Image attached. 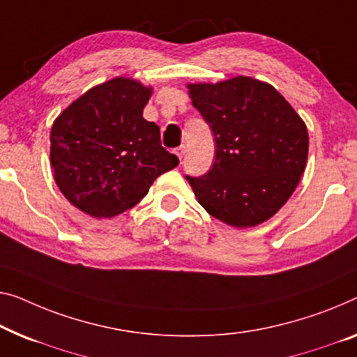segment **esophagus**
Here are the masks:
<instances>
[{"label":"esophagus","mask_w":357,"mask_h":357,"mask_svg":"<svg viewBox=\"0 0 357 357\" xmlns=\"http://www.w3.org/2000/svg\"><path fill=\"white\" fill-rule=\"evenodd\" d=\"M174 153H176L179 160H183V157L185 155V146H179V147H176V151H174Z\"/></svg>","instance_id":"1"}]
</instances>
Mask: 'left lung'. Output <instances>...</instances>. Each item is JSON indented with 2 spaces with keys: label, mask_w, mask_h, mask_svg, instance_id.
<instances>
[{
  "label": "left lung",
  "mask_w": 357,
  "mask_h": 357,
  "mask_svg": "<svg viewBox=\"0 0 357 357\" xmlns=\"http://www.w3.org/2000/svg\"><path fill=\"white\" fill-rule=\"evenodd\" d=\"M188 88L216 144L208 172L185 176L199 204L234 227L269 220L305 172V121L271 84L250 77Z\"/></svg>",
  "instance_id": "left-lung-1"
}]
</instances>
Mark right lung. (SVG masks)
Masks as SVG:
<instances>
[{"label":"right lung","instance_id":"1","mask_svg":"<svg viewBox=\"0 0 357 357\" xmlns=\"http://www.w3.org/2000/svg\"><path fill=\"white\" fill-rule=\"evenodd\" d=\"M152 89L131 78L94 86L57 116L51 165L66 199L94 218L135 206L153 181L179 163L160 128L142 116Z\"/></svg>","mask_w":357,"mask_h":357}]
</instances>
